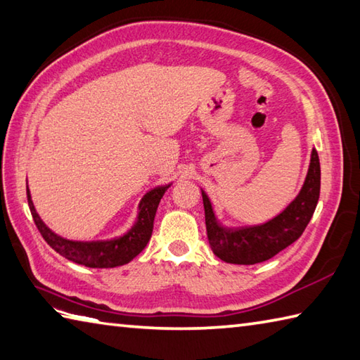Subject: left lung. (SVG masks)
Returning a JSON list of instances; mask_svg holds the SVG:
<instances>
[{
  "mask_svg": "<svg viewBox=\"0 0 360 360\" xmlns=\"http://www.w3.org/2000/svg\"><path fill=\"white\" fill-rule=\"evenodd\" d=\"M320 195V160L312 149L306 180L298 195L280 214L269 222L240 229H226L217 222L208 195L202 191L205 224L211 250L217 258L230 264H258L274 258L276 253L302 236L317 207Z\"/></svg>",
  "mask_w": 360,
  "mask_h": 360,
  "instance_id": "8db88e82",
  "label": "left lung"
}]
</instances>
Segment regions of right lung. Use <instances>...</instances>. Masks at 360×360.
<instances>
[{"label": "right lung", "mask_w": 360, "mask_h": 360, "mask_svg": "<svg viewBox=\"0 0 360 360\" xmlns=\"http://www.w3.org/2000/svg\"><path fill=\"white\" fill-rule=\"evenodd\" d=\"M171 185L157 186L146 193L144 197L138 205V216L134 226L124 233L120 238H113L108 240H70L58 236L53 230L48 229L46 224L41 221L39 212L31 199V193L27 191V203L37 229L41 233L49 247H53L57 253H60L63 258L72 262L80 264V266L91 267V269H110L124 266L130 262L136 255L144 250L148 242L152 236L153 219L158 208L161 197L166 193V189Z\"/></svg>", "instance_id": "add662e5"}]
</instances>
